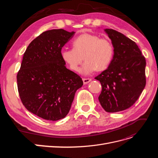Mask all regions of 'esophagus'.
Segmentation results:
<instances>
[{
  "label": "esophagus",
  "instance_id": "1",
  "mask_svg": "<svg viewBox=\"0 0 158 158\" xmlns=\"http://www.w3.org/2000/svg\"><path fill=\"white\" fill-rule=\"evenodd\" d=\"M83 80V82H84V84H86L88 83H89L91 80H92V79L91 78H83L82 79Z\"/></svg>",
  "mask_w": 158,
  "mask_h": 158
}]
</instances>
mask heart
Listing matches in <instances>:
<instances>
[{"label":"heart","instance_id":"heart-1","mask_svg":"<svg viewBox=\"0 0 158 158\" xmlns=\"http://www.w3.org/2000/svg\"><path fill=\"white\" fill-rule=\"evenodd\" d=\"M73 49H63L60 56L69 68L74 71L79 70L83 58L85 60L80 71L85 75L95 70L102 71L111 64L114 56V46L107 38L97 35L84 33L73 40Z\"/></svg>","mask_w":158,"mask_h":158}]
</instances>
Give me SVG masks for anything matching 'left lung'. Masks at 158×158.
Instances as JSON below:
<instances>
[{
	"instance_id": "1",
	"label": "left lung",
	"mask_w": 158,
	"mask_h": 158,
	"mask_svg": "<svg viewBox=\"0 0 158 158\" xmlns=\"http://www.w3.org/2000/svg\"><path fill=\"white\" fill-rule=\"evenodd\" d=\"M114 46L108 68L95 78L102 84L98 98L104 110L115 113L131 107L146 85V59L135 41L112 29L105 30Z\"/></svg>"
}]
</instances>
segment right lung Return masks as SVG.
I'll list each match as a JSON object with an SVG mask.
<instances>
[{"label": "right lung", "instance_id": "1", "mask_svg": "<svg viewBox=\"0 0 158 158\" xmlns=\"http://www.w3.org/2000/svg\"><path fill=\"white\" fill-rule=\"evenodd\" d=\"M74 33L63 29L43 32L23 54L17 74L19 95L28 111L45 120L55 121L67 115L76 90L83 85L60 56Z\"/></svg>", "mask_w": 158, "mask_h": 158}]
</instances>
